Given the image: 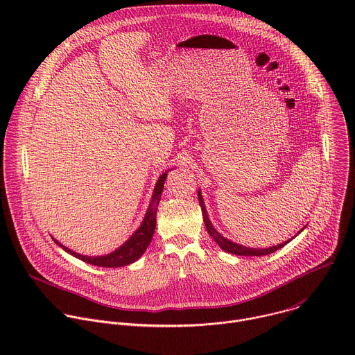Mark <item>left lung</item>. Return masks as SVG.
Returning <instances> with one entry per match:
<instances>
[{"mask_svg": "<svg viewBox=\"0 0 355 355\" xmlns=\"http://www.w3.org/2000/svg\"><path fill=\"white\" fill-rule=\"evenodd\" d=\"M198 199H199V205H200V211H202V216H204V222H205V226L208 229V233L209 236H212V239L219 244V247L223 250V251H227L230 252V254H236V256H267V254H271V252L279 250L281 247H284L288 241L282 243V244H278V245H272L270 248H250V247H244V245H240V244H236L227 239H225L222 234H219L215 227L212 226L208 215H207V209H205V205H204V199H202V195L200 192H198ZM303 230V229H302ZM293 239V237H292Z\"/></svg>", "mask_w": 355, "mask_h": 355, "instance_id": "left-lung-1", "label": "left lung"}]
</instances>
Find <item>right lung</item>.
I'll return each mask as SVG.
<instances>
[{
  "mask_svg": "<svg viewBox=\"0 0 355 355\" xmlns=\"http://www.w3.org/2000/svg\"><path fill=\"white\" fill-rule=\"evenodd\" d=\"M167 178V173H164L163 175H160L153 196H151V202H150V208L147 209V214L144 216V220L141 222V226L133 233V236L118 250H115L114 252L108 256H101V257H87V256H81L77 254V252L69 250L67 247L62 245L58 240H55L56 244H59L60 247H63L67 252H70L71 256L92 264V266H98V267H104V268H116V267H123L128 264L135 263L137 259L141 257L143 252L146 251L147 245L151 241V237H153L155 229H156V215H157V207L159 202L162 198V192H163V187H164V181Z\"/></svg>",
  "mask_w": 355,
  "mask_h": 355,
  "instance_id": "1",
  "label": "right lung"
}]
</instances>
